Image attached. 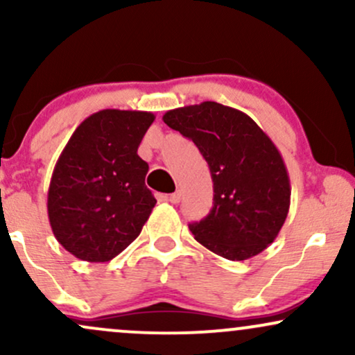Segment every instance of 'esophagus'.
I'll return each instance as SVG.
<instances>
[{"mask_svg": "<svg viewBox=\"0 0 355 355\" xmlns=\"http://www.w3.org/2000/svg\"><path fill=\"white\" fill-rule=\"evenodd\" d=\"M180 198H182L180 191H175V193H172V195H170V197H168V202L173 203V205H177V203L180 202Z\"/></svg>", "mask_w": 355, "mask_h": 355, "instance_id": "34e87169", "label": "esophagus"}]
</instances>
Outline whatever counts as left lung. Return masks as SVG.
I'll use <instances>...</instances> for the list:
<instances>
[{
  "label": "left lung",
  "instance_id": "obj_1",
  "mask_svg": "<svg viewBox=\"0 0 355 355\" xmlns=\"http://www.w3.org/2000/svg\"><path fill=\"white\" fill-rule=\"evenodd\" d=\"M209 164L214 207L189 229L223 259L247 260L274 242L291 207V180L274 141L240 110L203 101L166 112Z\"/></svg>",
  "mask_w": 355,
  "mask_h": 355
}]
</instances>
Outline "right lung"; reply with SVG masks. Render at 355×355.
I'll list each match as a JSON object with an SVG mask.
<instances>
[{"instance_id": "right-lung-1", "label": "right lung", "mask_w": 355, "mask_h": 355, "mask_svg": "<svg viewBox=\"0 0 355 355\" xmlns=\"http://www.w3.org/2000/svg\"><path fill=\"white\" fill-rule=\"evenodd\" d=\"M150 112L101 110L80 123L61 152L48 189V218L64 250L108 262L140 235L155 207L148 164L138 157Z\"/></svg>"}]
</instances>
